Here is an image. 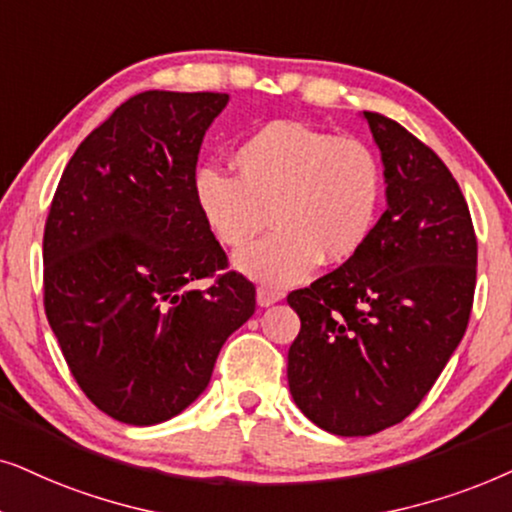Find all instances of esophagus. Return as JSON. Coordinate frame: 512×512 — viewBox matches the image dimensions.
Masks as SVG:
<instances>
[{
	"mask_svg": "<svg viewBox=\"0 0 512 512\" xmlns=\"http://www.w3.org/2000/svg\"><path fill=\"white\" fill-rule=\"evenodd\" d=\"M283 299V292H278V290H271V288H257V304L260 306H271V304H276V302H281Z\"/></svg>",
	"mask_w": 512,
	"mask_h": 512,
	"instance_id": "1",
	"label": "esophagus"
}]
</instances>
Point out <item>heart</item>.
<instances>
[{
    "label": "heart",
    "mask_w": 512,
    "mask_h": 512,
    "mask_svg": "<svg viewBox=\"0 0 512 512\" xmlns=\"http://www.w3.org/2000/svg\"><path fill=\"white\" fill-rule=\"evenodd\" d=\"M238 175L201 166L194 199L213 234L241 248L264 224L276 229L236 255V269L255 281L288 288L318 262L342 264L370 241L384 206V168L358 138L271 121L234 152Z\"/></svg>",
    "instance_id": "obj_1"
}]
</instances>
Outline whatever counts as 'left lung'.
Wrapping results in <instances>:
<instances>
[{
    "instance_id": "left-lung-1",
    "label": "left lung",
    "mask_w": 512,
    "mask_h": 512,
    "mask_svg": "<svg viewBox=\"0 0 512 512\" xmlns=\"http://www.w3.org/2000/svg\"><path fill=\"white\" fill-rule=\"evenodd\" d=\"M363 117L388 208L356 257L288 295L302 320L290 393L313 424L344 438L417 410L466 332L478 267L468 203L440 156L398 121Z\"/></svg>"
}]
</instances>
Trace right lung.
Returning <instances> with one entry per match:
<instances>
[{"label": "right lung", "mask_w": 512, "mask_h": 512, "mask_svg": "<svg viewBox=\"0 0 512 512\" xmlns=\"http://www.w3.org/2000/svg\"><path fill=\"white\" fill-rule=\"evenodd\" d=\"M227 93L145 91L77 147L44 229V309L91 403L161 424L206 391L255 285L227 269L194 199L208 126ZM216 276L206 291L191 283Z\"/></svg>", "instance_id": "add662e5"}]
</instances>
